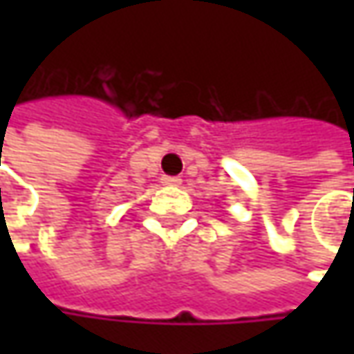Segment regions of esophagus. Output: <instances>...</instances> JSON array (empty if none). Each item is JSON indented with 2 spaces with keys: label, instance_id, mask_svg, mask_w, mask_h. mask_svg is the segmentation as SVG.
Here are the masks:
<instances>
[{
  "label": "esophagus",
  "instance_id": "1",
  "mask_svg": "<svg viewBox=\"0 0 354 354\" xmlns=\"http://www.w3.org/2000/svg\"><path fill=\"white\" fill-rule=\"evenodd\" d=\"M161 183L171 185V187H177V185H181V179H179V177H169V175H163V177H161Z\"/></svg>",
  "mask_w": 354,
  "mask_h": 354
}]
</instances>
